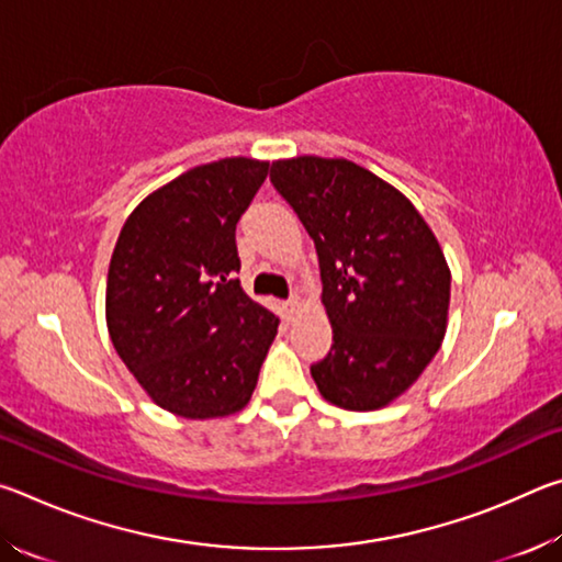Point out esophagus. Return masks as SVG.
Instances as JSON below:
<instances>
[{"label":"esophagus","instance_id":"34e87169","mask_svg":"<svg viewBox=\"0 0 562 562\" xmlns=\"http://www.w3.org/2000/svg\"><path fill=\"white\" fill-rule=\"evenodd\" d=\"M300 297H297V294H294V297H290L288 302H284V307H288V312H290V315H294V312H297L300 310Z\"/></svg>","mask_w":562,"mask_h":562}]
</instances>
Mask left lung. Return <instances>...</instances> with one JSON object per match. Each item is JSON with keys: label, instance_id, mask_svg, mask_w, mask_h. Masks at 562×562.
Wrapping results in <instances>:
<instances>
[{"label": "left lung", "instance_id": "8db88e82", "mask_svg": "<svg viewBox=\"0 0 562 562\" xmlns=\"http://www.w3.org/2000/svg\"><path fill=\"white\" fill-rule=\"evenodd\" d=\"M272 186L317 247L331 345L312 364L329 404L374 412L412 386L449 325L451 270L404 193L347 158L274 160Z\"/></svg>", "mask_w": 562, "mask_h": 562}]
</instances>
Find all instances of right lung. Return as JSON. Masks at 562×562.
Returning <instances> with one entry per match:
<instances>
[{
	"label": "right lung",
	"instance_id": "add662e5",
	"mask_svg": "<svg viewBox=\"0 0 562 562\" xmlns=\"http://www.w3.org/2000/svg\"><path fill=\"white\" fill-rule=\"evenodd\" d=\"M268 160L195 166L136 205L113 247L106 325L123 364L166 412L231 416L250 402L280 319L235 280V225Z\"/></svg>",
	"mask_w": 562,
	"mask_h": 562
}]
</instances>
